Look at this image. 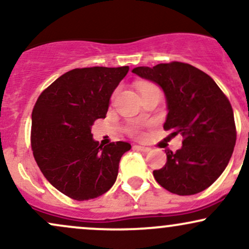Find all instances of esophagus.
I'll return each mask as SVG.
<instances>
[{
    "label": "esophagus",
    "instance_id": "obj_1",
    "mask_svg": "<svg viewBox=\"0 0 249 249\" xmlns=\"http://www.w3.org/2000/svg\"><path fill=\"white\" fill-rule=\"evenodd\" d=\"M136 148H138L139 151H142V152H148V151H151L150 147H146V146H142V145H136L134 146Z\"/></svg>",
    "mask_w": 249,
    "mask_h": 249
}]
</instances>
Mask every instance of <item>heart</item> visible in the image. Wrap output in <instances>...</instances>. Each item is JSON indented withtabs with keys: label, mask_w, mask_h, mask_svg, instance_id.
I'll list each match as a JSON object with an SVG mask.
<instances>
[{
	"label": "heart",
	"mask_w": 249,
	"mask_h": 249,
	"mask_svg": "<svg viewBox=\"0 0 249 249\" xmlns=\"http://www.w3.org/2000/svg\"><path fill=\"white\" fill-rule=\"evenodd\" d=\"M150 88H156V87H153V85L151 84H142L141 87V91L146 90V89H150ZM128 132L132 134V136H139V134H141V130H139V126L134 125V126H131L128 128Z\"/></svg>",
	"instance_id": "obj_1"
}]
</instances>
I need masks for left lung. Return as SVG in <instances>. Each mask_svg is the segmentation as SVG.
I'll list each match as a JSON object with an SVG mask.
<instances>
[{
	"mask_svg": "<svg viewBox=\"0 0 249 249\" xmlns=\"http://www.w3.org/2000/svg\"><path fill=\"white\" fill-rule=\"evenodd\" d=\"M132 72L161 88L167 104L164 128L184 137L177 152L165 150L167 161L153 171L154 179L178 196L206 190L224 172L235 146V123L227 97L212 77L186 63L137 67Z\"/></svg>",
	"mask_w": 249,
	"mask_h": 249,
	"instance_id": "8db88e82",
	"label": "left lung"
}]
</instances>
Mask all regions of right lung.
<instances>
[{"mask_svg": "<svg viewBox=\"0 0 249 249\" xmlns=\"http://www.w3.org/2000/svg\"><path fill=\"white\" fill-rule=\"evenodd\" d=\"M128 67L73 69L41 93L31 115V146L48 181L71 199H95L115 184L125 142L103 147L91 133Z\"/></svg>", "mask_w": 249, "mask_h": 249, "instance_id": "add662e5", "label": "right lung"}]
</instances>
